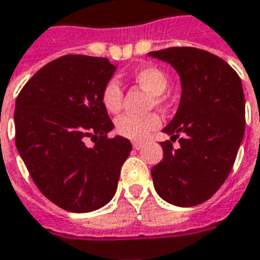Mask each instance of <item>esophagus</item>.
<instances>
[{
	"label": "esophagus",
	"instance_id": "obj_1",
	"mask_svg": "<svg viewBox=\"0 0 260 260\" xmlns=\"http://www.w3.org/2000/svg\"><path fill=\"white\" fill-rule=\"evenodd\" d=\"M132 146L135 149H141L143 146V142H139V141H136V142L132 143Z\"/></svg>",
	"mask_w": 260,
	"mask_h": 260
}]
</instances>
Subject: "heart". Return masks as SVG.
Listing matches in <instances>:
<instances>
[{
  "label": "heart",
  "mask_w": 260,
  "mask_h": 260,
  "mask_svg": "<svg viewBox=\"0 0 260 260\" xmlns=\"http://www.w3.org/2000/svg\"><path fill=\"white\" fill-rule=\"evenodd\" d=\"M132 79L138 86L152 92L150 105L165 107L168 104L169 95L166 90L170 86L169 74L157 66H145L136 70ZM124 92L115 80L107 81L101 91V104L105 111L110 114H118L122 108ZM161 125V118L157 112H150L146 115H131L125 114L117 118L115 131L118 135L124 136L131 141H143L146 136L156 131Z\"/></svg>",
  "instance_id": "1"
}]
</instances>
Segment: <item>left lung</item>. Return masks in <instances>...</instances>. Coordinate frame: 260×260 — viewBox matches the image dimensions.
<instances>
[{"instance_id":"left-lung-1","label":"left lung","mask_w":260,"mask_h":260,"mask_svg":"<svg viewBox=\"0 0 260 260\" xmlns=\"http://www.w3.org/2000/svg\"><path fill=\"white\" fill-rule=\"evenodd\" d=\"M149 54L169 61L181 80L179 110L163 129L172 142L179 138L181 148L160 142L163 159L150 172L155 190L174 206H199L224 184L242 142V83L226 61L203 49L176 46Z\"/></svg>"}]
</instances>
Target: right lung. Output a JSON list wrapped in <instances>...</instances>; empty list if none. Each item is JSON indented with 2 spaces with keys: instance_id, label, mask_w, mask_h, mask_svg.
Segmentation results:
<instances>
[{
  "instance_id": "obj_1",
  "label": "right lung",
  "mask_w": 260,
  "mask_h": 260,
  "mask_svg": "<svg viewBox=\"0 0 260 260\" xmlns=\"http://www.w3.org/2000/svg\"><path fill=\"white\" fill-rule=\"evenodd\" d=\"M105 57L64 54L36 72L16 97L15 145L36 187L53 204L90 212L110 203L132 145L110 138L101 91L114 74ZM94 139L92 148L84 143Z\"/></svg>"
}]
</instances>
